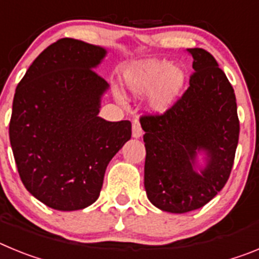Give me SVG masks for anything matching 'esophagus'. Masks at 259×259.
I'll return each instance as SVG.
<instances>
[{"mask_svg": "<svg viewBox=\"0 0 259 259\" xmlns=\"http://www.w3.org/2000/svg\"><path fill=\"white\" fill-rule=\"evenodd\" d=\"M132 136L135 139H139V137L143 136V128H141L139 120H135L134 124H132Z\"/></svg>", "mask_w": 259, "mask_h": 259, "instance_id": "34e87169", "label": "esophagus"}]
</instances>
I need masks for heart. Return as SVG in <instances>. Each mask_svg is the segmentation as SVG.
Segmentation results:
<instances>
[{
    "label": "heart",
    "mask_w": 259,
    "mask_h": 259,
    "mask_svg": "<svg viewBox=\"0 0 259 259\" xmlns=\"http://www.w3.org/2000/svg\"><path fill=\"white\" fill-rule=\"evenodd\" d=\"M185 81L184 67L155 59L136 62L124 74L125 85L134 95L143 96L150 92L149 106L157 113H163L178 101Z\"/></svg>",
    "instance_id": "1"
}]
</instances>
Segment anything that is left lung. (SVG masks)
I'll list each match as a JSON object with an SVG mask.
<instances>
[{
  "instance_id": "left-lung-1",
  "label": "left lung",
  "mask_w": 259,
  "mask_h": 259,
  "mask_svg": "<svg viewBox=\"0 0 259 259\" xmlns=\"http://www.w3.org/2000/svg\"><path fill=\"white\" fill-rule=\"evenodd\" d=\"M188 52L194 68L188 89L163 114L140 118L146 194L158 209L176 214L200 209L222 191L240 134L235 92L218 62L201 48ZM197 151L207 154L200 174L194 170Z\"/></svg>"
}]
</instances>
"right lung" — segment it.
Here are the masks:
<instances>
[{
	"instance_id": "1",
	"label": "right lung",
	"mask_w": 259,
	"mask_h": 259,
	"mask_svg": "<svg viewBox=\"0 0 259 259\" xmlns=\"http://www.w3.org/2000/svg\"><path fill=\"white\" fill-rule=\"evenodd\" d=\"M101 47L61 38L33 61L15 91L9 135L27 191L52 209L80 210L100 196L106 167L131 139V122L100 118L106 80Z\"/></svg>"
}]
</instances>
